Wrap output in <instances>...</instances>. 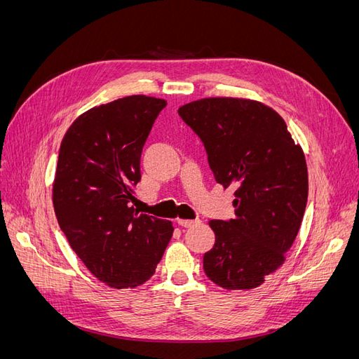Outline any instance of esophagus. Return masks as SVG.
<instances>
[{
    "mask_svg": "<svg viewBox=\"0 0 359 359\" xmlns=\"http://www.w3.org/2000/svg\"><path fill=\"white\" fill-rule=\"evenodd\" d=\"M177 223L182 227H190V226H194L201 223V220H186V219H177Z\"/></svg>",
    "mask_w": 359,
    "mask_h": 359,
    "instance_id": "esophagus-1",
    "label": "esophagus"
}]
</instances>
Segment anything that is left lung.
I'll return each mask as SVG.
<instances>
[{"label":"left lung","instance_id":"obj_1","mask_svg":"<svg viewBox=\"0 0 359 359\" xmlns=\"http://www.w3.org/2000/svg\"><path fill=\"white\" fill-rule=\"evenodd\" d=\"M203 142L215 181L235 187V219L210 220L215 243L203 271L217 286H260L286 260L309 196L304 151L273 107L238 97H208L178 109Z\"/></svg>","mask_w":359,"mask_h":359}]
</instances>
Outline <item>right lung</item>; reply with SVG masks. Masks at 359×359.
<instances>
[{
	"label": "right lung",
	"mask_w": 359,
	"mask_h": 359,
	"mask_svg": "<svg viewBox=\"0 0 359 359\" xmlns=\"http://www.w3.org/2000/svg\"><path fill=\"white\" fill-rule=\"evenodd\" d=\"M166 104L136 94L94 106L61 140L52 184L58 224L91 274L115 289L149 280L172 238V222L130 205L140 153Z\"/></svg>",
	"instance_id": "add662e5"
}]
</instances>
